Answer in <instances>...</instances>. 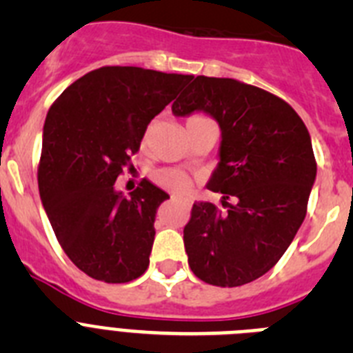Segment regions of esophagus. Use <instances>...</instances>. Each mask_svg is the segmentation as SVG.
<instances>
[{
    "label": "esophagus",
    "mask_w": 353,
    "mask_h": 353,
    "mask_svg": "<svg viewBox=\"0 0 353 353\" xmlns=\"http://www.w3.org/2000/svg\"><path fill=\"white\" fill-rule=\"evenodd\" d=\"M170 199H171V201H180V203H183V205H185V207H189V205H191V203H189V201H182V199H179V198H176V196H170Z\"/></svg>",
    "instance_id": "34e87169"
}]
</instances>
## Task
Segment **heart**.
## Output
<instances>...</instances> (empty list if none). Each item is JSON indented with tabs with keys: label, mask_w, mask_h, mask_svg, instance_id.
<instances>
[{
	"label": "heart",
	"mask_w": 353,
	"mask_h": 353,
	"mask_svg": "<svg viewBox=\"0 0 353 353\" xmlns=\"http://www.w3.org/2000/svg\"><path fill=\"white\" fill-rule=\"evenodd\" d=\"M150 130H152V125L148 127L146 134H150ZM154 182L161 185L162 189H168V191L173 192H183L191 185L189 174L183 173L182 170H174V168H164V170L155 171Z\"/></svg>",
	"instance_id": "b5f03b06"
}]
</instances>
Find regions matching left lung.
I'll use <instances>...</instances> for the list:
<instances>
[{"label":"left lung","mask_w":353,"mask_h":353,"mask_svg":"<svg viewBox=\"0 0 353 353\" xmlns=\"http://www.w3.org/2000/svg\"><path fill=\"white\" fill-rule=\"evenodd\" d=\"M192 111L223 130L208 189L224 201L192 205L183 228L189 267L208 285H248L279 261L304 221L316 176L310 132L288 102L230 77H194L173 102L176 117Z\"/></svg>","instance_id":"8db88e82"}]
</instances>
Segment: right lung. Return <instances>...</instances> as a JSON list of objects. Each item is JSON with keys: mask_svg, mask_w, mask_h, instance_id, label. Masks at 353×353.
I'll return each instance as SVG.
<instances>
[{"mask_svg": "<svg viewBox=\"0 0 353 353\" xmlns=\"http://www.w3.org/2000/svg\"><path fill=\"white\" fill-rule=\"evenodd\" d=\"M192 76L141 67H101L68 86L43 123L39 191L56 239L97 281L145 274L159 205L170 196L141 180L123 198L114 182L130 170L150 120Z\"/></svg>", "mask_w": 353, "mask_h": 353, "instance_id": "1", "label": "right lung"}]
</instances>
